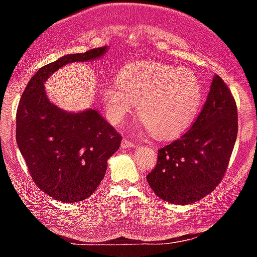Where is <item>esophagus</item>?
Listing matches in <instances>:
<instances>
[{
    "instance_id": "esophagus-1",
    "label": "esophagus",
    "mask_w": 257,
    "mask_h": 257,
    "mask_svg": "<svg viewBox=\"0 0 257 257\" xmlns=\"http://www.w3.org/2000/svg\"><path fill=\"white\" fill-rule=\"evenodd\" d=\"M134 147H136V143H133L131 139L123 138V141H121V148H134Z\"/></svg>"
}]
</instances>
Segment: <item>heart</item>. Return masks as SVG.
Here are the masks:
<instances>
[{"label": "heart", "mask_w": 257, "mask_h": 257, "mask_svg": "<svg viewBox=\"0 0 257 257\" xmlns=\"http://www.w3.org/2000/svg\"><path fill=\"white\" fill-rule=\"evenodd\" d=\"M107 115L123 120L138 103L139 119L158 139L168 141L190 128L201 104L198 77L188 68L159 62H137L120 69L118 83L102 92Z\"/></svg>", "instance_id": "obj_1"}]
</instances>
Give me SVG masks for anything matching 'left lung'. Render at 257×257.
Returning <instances> with one entry per match:
<instances>
[{
	"label": "left lung",
	"mask_w": 257,
	"mask_h": 257,
	"mask_svg": "<svg viewBox=\"0 0 257 257\" xmlns=\"http://www.w3.org/2000/svg\"><path fill=\"white\" fill-rule=\"evenodd\" d=\"M237 137V107L231 90L215 74L203 109L186 133L158 150L147 175L152 190L167 203H195L224 178Z\"/></svg>",
	"instance_id": "obj_1"
}]
</instances>
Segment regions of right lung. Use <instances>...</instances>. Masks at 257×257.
Wrapping results in <instances>:
<instances>
[{"mask_svg":"<svg viewBox=\"0 0 257 257\" xmlns=\"http://www.w3.org/2000/svg\"><path fill=\"white\" fill-rule=\"evenodd\" d=\"M107 47L68 54L38 69L21 95L16 141L36 185L64 203L92 195L104 178L107 160L119 149L121 136L98 113H68L52 104L46 79L62 66L103 56Z\"/></svg>","mask_w":257,"mask_h":257,"instance_id":"1","label":"right lung"}]
</instances>
